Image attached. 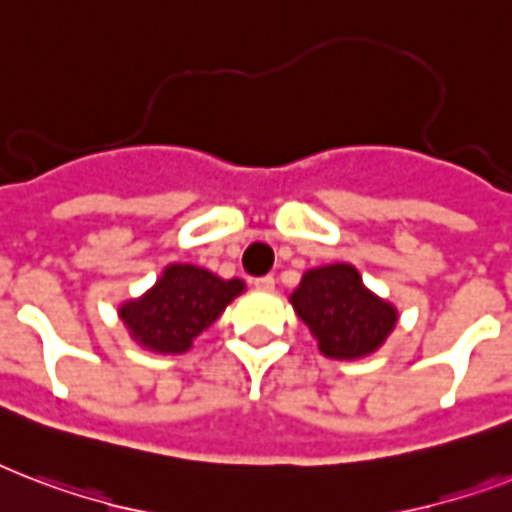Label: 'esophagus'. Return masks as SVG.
I'll return each mask as SVG.
<instances>
[{
  "label": "esophagus",
  "mask_w": 512,
  "mask_h": 512,
  "mask_svg": "<svg viewBox=\"0 0 512 512\" xmlns=\"http://www.w3.org/2000/svg\"><path fill=\"white\" fill-rule=\"evenodd\" d=\"M253 285H256L259 291H272V288H275V277H272V275L256 277V280H253Z\"/></svg>",
  "instance_id": "esophagus-1"
}]
</instances>
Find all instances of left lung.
I'll return each mask as SVG.
<instances>
[{"instance_id": "obj_1", "label": "left lung", "mask_w": 512, "mask_h": 512, "mask_svg": "<svg viewBox=\"0 0 512 512\" xmlns=\"http://www.w3.org/2000/svg\"><path fill=\"white\" fill-rule=\"evenodd\" d=\"M293 310L328 358L352 360L374 352L395 328V310L368 291L350 264L312 269L291 296Z\"/></svg>"}]
</instances>
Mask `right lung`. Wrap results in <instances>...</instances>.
Here are the masks:
<instances>
[{
    "label": "right lung",
    "instance_id": "add662e5",
    "mask_svg": "<svg viewBox=\"0 0 512 512\" xmlns=\"http://www.w3.org/2000/svg\"><path fill=\"white\" fill-rule=\"evenodd\" d=\"M240 291L243 280H221L208 269L170 264L144 299L122 307L120 318L149 350L184 352Z\"/></svg>",
    "mask_w": 512,
    "mask_h": 512
}]
</instances>
